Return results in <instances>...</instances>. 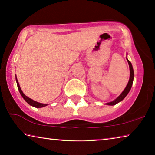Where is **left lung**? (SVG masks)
<instances>
[{
    "instance_id": "left-lung-1",
    "label": "left lung",
    "mask_w": 155,
    "mask_h": 155,
    "mask_svg": "<svg viewBox=\"0 0 155 155\" xmlns=\"http://www.w3.org/2000/svg\"><path fill=\"white\" fill-rule=\"evenodd\" d=\"M127 61L128 63V65H129V69H130V78H129V81H128L127 85L126 86L125 89L124 90V91H122L121 93V94L117 97V98H115L114 101H113L111 102H109V103H106L107 105H115V104H117L120 102H121L123 99H124L126 96H127V94L129 92L131 87H132L133 83V78H134V71H133V65L131 64L130 61L127 58Z\"/></svg>"
}]
</instances>
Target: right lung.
<instances>
[{"label":"right lung","mask_w":155,"mask_h":155,"mask_svg":"<svg viewBox=\"0 0 155 155\" xmlns=\"http://www.w3.org/2000/svg\"><path fill=\"white\" fill-rule=\"evenodd\" d=\"M15 80H16V83H17V85H18V90H19L20 93L21 94V96H22V98H24L25 101L27 102L28 104H29L30 105L33 106L34 107H36V108H41V107H46L48 105V104H43V103H38V102L33 101L30 98H28L27 96L25 95V94L22 92V90H21V88L20 87V85H19V83H18V79H17V77H16V75H15Z\"/></svg>","instance_id":"add662e5"}]
</instances>
